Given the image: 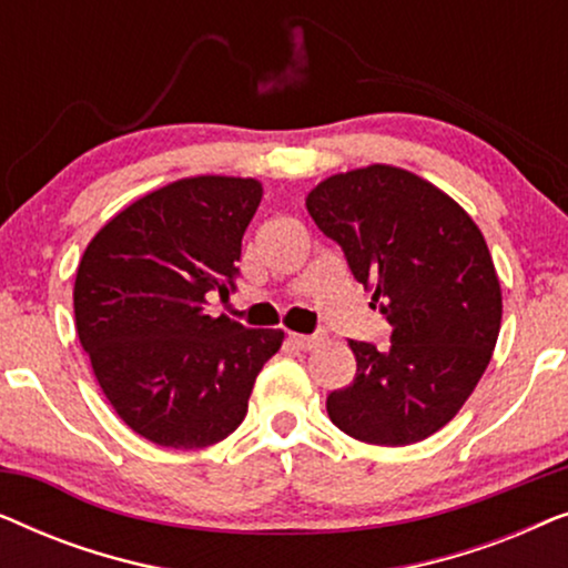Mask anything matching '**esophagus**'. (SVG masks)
Segmentation results:
<instances>
[{
    "instance_id": "esophagus-1",
    "label": "esophagus",
    "mask_w": 568,
    "mask_h": 568,
    "mask_svg": "<svg viewBox=\"0 0 568 568\" xmlns=\"http://www.w3.org/2000/svg\"><path fill=\"white\" fill-rule=\"evenodd\" d=\"M290 344L294 348H300V352H310V348L321 344V336H317V333H313V336H305V333H290Z\"/></svg>"
}]
</instances>
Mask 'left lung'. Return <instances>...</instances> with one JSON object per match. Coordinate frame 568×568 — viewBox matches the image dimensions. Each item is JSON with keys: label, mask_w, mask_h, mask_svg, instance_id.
<instances>
[{"label": "left lung", "mask_w": 568, "mask_h": 568, "mask_svg": "<svg viewBox=\"0 0 568 568\" xmlns=\"http://www.w3.org/2000/svg\"><path fill=\"white\" fill-rule=\"evenodd\" d=\"M305 204L393 325L387 348L348 341L356 377L325 400L331 422L367 445L432 437L476 390L501 328L499 276L478 224L393 165L325 178Z\"/></svg>", "instance_id": "left-lung-1"}]
</instances>
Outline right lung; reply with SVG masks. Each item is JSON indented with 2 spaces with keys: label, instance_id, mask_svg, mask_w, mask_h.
Returning <instances> with one entry per match:
<instances>
[{
  "label": "right lung",
  "instance_id": "obj_1",
  "mask_svg": "<svg viewBox=\"0 0 568 568\" xmlns=\"http://www.w3.org/2000/svg\"><path fill=\"white\" fill-rule=\"evenodd\" d=\"M261 196L255 178H183L115 214L82 255L77 336L115 414L154 445L199 449L230 437L282 348L284 331L206 310L212 294L235 290Z\"/></svg>",
  "mask_w": 568,
  "mask_h": 568
}]
</instances>
